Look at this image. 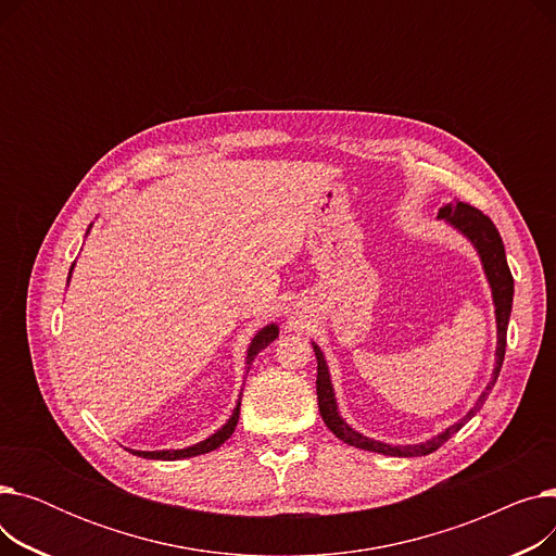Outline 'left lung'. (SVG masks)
I'll return each mask as SVG.
<instances>
[{"mask_svg":"<svg viewBox=\"0 0 556 556\" xmlns=\"http://www.w3.org/2000/svg\"><path fill=\"white\" fill-rule=\"evenodd\" d=\"M437 218L446 220L451 227H455L459 233H464V237L473 243V248L480 254L486 281L491 286V298H493V306H495V327H498V346H495V365H493L491 381L484 388V392L478 396V401H476L471 410L466 413L457 424L448 426L444 432L430 437V440H426L421 444L392 446V444L369 440V437L354 430L340 417L325 354H323V349H319L313 342V352H315V358H317V381H315V386H317L319 415H323L327 428L338 437V440H342L349 446H356V448L371 451V453H381V455H392V457H421V455H428V453L440 448L442 444H446L466 421L476 417V413L484 405L491 388L495 386V381H498V374H501V367H503V361H505L507 325H509L511 302H514V277H511L509 266H507L503 239H501L498 229H495V225L491 223V218L484 216L480 210L471 207L469 202H448L440 210V214H437Z\"/></svg>","mask_w":556,"mask_h":556,"instance_id":"left-lung-1","label":"left lung"}]
</instances>
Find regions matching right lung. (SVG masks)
<instances>
[{
    "mask_svg": "<svg viewBox=\"0 0 556 556\" xmlns=\"http://www.w3.org/2000/svg\"><path fill=\"white\" fill-rule=\"evenodd\" d=\"M72 270H74V266H72ZM72 270H70V275H72ZM277 336H279V327L277 325H268V327H263L261 331H256V336L252 338V342L248 346V358H245V365H248L245 369L248 371H250V365H252L254 356L261 352V349H266L270 342H275ZM239 415H241V399L237 401V407H233V413L227 419V424L220 430H216L214 434H210L207 440H202V442H198V444H193L189 448H178V451H132V455H139V457H146V459H166V462H170V459H185V457H195V455H202V453L216 451L223 442H227L229 437H231L233 428H237V424H239Z\"/></svg>",
    "mask_w": 556,
    "mask_h": 556,
    "instance_id": "obj_1",
    "label": "right lung"
}]
</instances>
